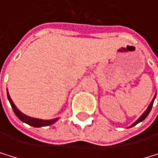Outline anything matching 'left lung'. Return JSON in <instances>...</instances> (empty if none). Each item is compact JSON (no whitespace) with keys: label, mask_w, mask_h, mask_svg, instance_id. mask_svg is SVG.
I'll use <instances>...</instances> for the list:
<instances>
[{"label":"left lung","mask_w":158,"mask_h":158,"mask_svg":"<svg viewBox=\"0 0 158 158\" xmlns=\"http://www.w3.org/2000/svg\"><path fill=\"white\" fill-rule=\"evenodd\" d=\"M154 99H156V96H154V98L152 99V101L151 102V104H150V106H149V108H148L147 109V111L143 114H142L141 115V118L137 120V121H135L134 122V123L130 126V127H132V126H134V125H136L137 123H139V122H141V121H143L146 118H147V116H148V114H150V112H151V110H152V104H153V101H154Z\"/></svg>","instance_id":"1"}]
</instances>
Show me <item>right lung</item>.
<instances>
[{
  "instance_id": "add662e5",
  "label": "right lung",
  "mask_w": 158,
  "mask_h": 158,
  "mask_svg": "<svg viewBox=\"0 0 158 158\" xmlns=\"http://www.w3.org/2000/svg\"><path fill=\"white\" fill-rule=\"evenodd\" d=\"M7 99L9 101V103H10V105H11V108L13 110V112L14 114H16L17 118L21 120V121H23L25 122V123L27 124H29L33 127H40V126H48V125H51L53 124L54 122L58 119V118H54V119H51V120H44V119H39V118H30V116H27L26 114H22L19 110L15 107V105L13 104L11 98L9 97L8 95V92H7Z\"/></svg>"
}]
</instances>
